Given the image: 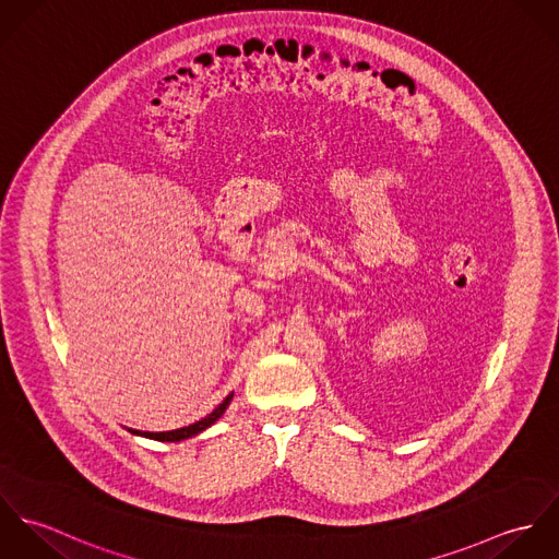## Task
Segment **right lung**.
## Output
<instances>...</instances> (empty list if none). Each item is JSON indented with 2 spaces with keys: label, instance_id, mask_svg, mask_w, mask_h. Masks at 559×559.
Listing matches in <instances>:
<instances>
[{
  "label": "right lung",
  "instance_id": "add662e5",
  "mask_svg": "<svg viewBox=\"0 0 559 559\" xmlns=\"http://www.w3.org/2000/svg\"><path fill=\"white\" fill-rule=\"evenodd\" d=\"M233 396H235V392H233L230 396H226V400H224L219 406H215V408H213L206 417H202L200 421L189 424V426H182V428H176V430H165V432H144V430H133V428H127V430H129L131 435H135V437H146V439H155V441H167V443L185 441V439H191V437L204 432L206 428H211V426L226 413V408H228Z\"/></svg>",
  "mask_w": 559,
  "mask_h": 559
}]
</instances>
